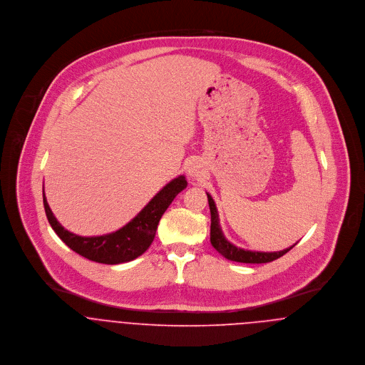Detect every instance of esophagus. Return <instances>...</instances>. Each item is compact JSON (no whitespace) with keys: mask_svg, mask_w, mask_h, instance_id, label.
Wrapping results in <instances>:
<instances>
[{"mask_svg":"<svg viewBox=\"0 0 365 365\" xmlns=\"http://www.w3.org/2000/svg\"><path fill=\"white\" fill-rule=\"evenodd\" d=\"M197 173H198V171L195 170V167H191V168H190V175H194V177H195Z\"/></svg>","mask_w":365,"mask_h":365,"instance_id":"34e87169","label":"esophagus"}]
</instances>
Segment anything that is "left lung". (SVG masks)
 Masks as SVG:
<instances>
[{
	"mask_svg": "<svg viewBox=\"0 0 365 365\" xmlns=\"http://www.w3.org/2000/svg\"><path fill=\"white\" fill-rule=\"evenodd\" d=\"M208 195L209 209H210V243L213 249H216L225 259L230 261H237V262H247V264H261V262H269V261L277 260L282 257L285 253H288L294 246L281 250V252H252V250H245L240 247H236L232 245L223 235L220 225H219V215L217 209L212 200V197Z\"/></svg>",
	"mask_w": 365,
	"mask_h": 365,
	"instance_id": "8db88e82",
	"label": "left lung"
}]
</instances>
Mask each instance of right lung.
<instances>
[{
	"label": "right lung",
	"instance_id": "right-lung-1",
	"mask_svg": "<svg viewBox=\"0 0 365 365\" xmlns=\"http://www.w3.org/2000/svg\"><path fill=\"white\" fill-rule=\"evenodd\" d=\"M185 187L187 180L184 175L171 180L129 223L116 232L103 236L83 237L66 230L54 217L45 192L43 205L53 230L73 252L88 260L103 264H120L135 260L150 247L163 213Z\"/></svg>",
	"mask_w": 365,
	"mask_h": 365
}]
</instances>
